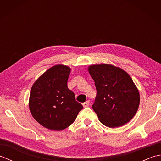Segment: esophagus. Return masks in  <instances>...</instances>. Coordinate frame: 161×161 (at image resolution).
I'll return each mask as SVG.
<instances>
[{"instance_id":"1","label":"esophagus","mask_w":161,"mask_h":161,"mask_svg":"<svg viewBox=\"0 0 161 161\" xmlns=\"http://www.w3.org/2000/svg\"><path fill=\"white\" fill-rule=\"evenodd\" d=\"M89 104H90V102L89 101H86V102H84V103L82 104V105H83L84 107H88V106H89Z\"/></svg>"}]
</instances>
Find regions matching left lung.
<instances>
[{
	"instance_id": "8db88e82",
	"label": "left lung",
	"mask_w": 161,
	"mask_h": 161,
	"mask_svg": "<svg viewBox=\"0 0 161 161\" xmlns=\"http://www.w3.org/2000/svg\"><path fill=\"white\" fill-rule=\"evenodd\" d=\"M88 72L97 90L92 107L99 120L111 128L129 122L140 104L139 91L129 75L120 68L105 64L91 65Z\"/></svg>"
}]
</instances>
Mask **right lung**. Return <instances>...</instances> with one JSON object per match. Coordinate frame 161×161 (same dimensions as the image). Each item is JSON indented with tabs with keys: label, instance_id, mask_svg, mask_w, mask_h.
Wrapping results in <instances>:
<instances>
[{
	"label": "right lung",
	"instance_id": "obj_1",
	"mask_svg": "<svg viewBox=\"0 0 161 161\" xmlns=\"http://www.w3.org/2000/svg\"><path fill=\"white\" fill-rule=\"evenodd\" d=\"M70 73L68 66L56 65L41 75L31 88L30 111L36 121L50 130L67 128L83 108L68 88Z\"/></svg>",
	"mask_w": 161,
	"mask_h": 161
}]
</instances>
